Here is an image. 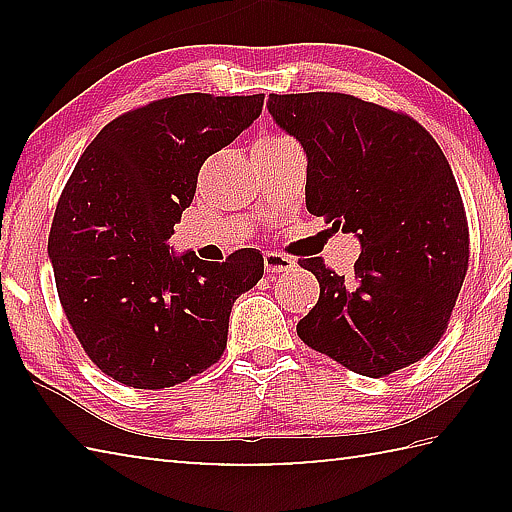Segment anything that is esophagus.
Returning <instances> with one entry per match:
<instances>
[{
  "label": "esophagus",
  "instance_id": "34e87169",
  "mask_svg": "<svg viewBox=\"0 0 512 512\" xmlns=\"http://www.w3.org/2000/svg\"><path fill=\"white\" fill-rule=\"evenodd\" d=\"M296 268V259L289 257V255H282V253H266L264 255V271L268 275H277V273H284V271H293Z\"/></svg>",
  "mask_w": 512,
  "mask_h": 512
}]
</instances>
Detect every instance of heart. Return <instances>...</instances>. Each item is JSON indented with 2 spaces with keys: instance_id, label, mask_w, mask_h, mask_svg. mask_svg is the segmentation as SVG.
Wrapping results in <instances>:
<instances>
[{
  "instance_id": "heart-1",
  "label": "heart",
  "mask_w": 512,
  "mask_h": 512,
  "mask_svg": "<svg viewBox=\"0 0 512 512\" xmlns=\"http://www.w3.org/2000/svg\"><path fill=\"white\" fill-rule=\"evenodd\" d=\"M264 140H271V142H284V140H289V137H280V135H271V137H264Z\"/></svg>"
}]
</instances>
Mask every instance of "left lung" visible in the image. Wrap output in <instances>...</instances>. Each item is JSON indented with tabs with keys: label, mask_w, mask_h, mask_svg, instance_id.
<instances>
[{
	"label": "left lung",
	"mask_w": 512,
	"mask_h": 512,
	"mask_svg": "<svg viewBox=\"0 0 512 512\" xmlns=\"http://www.w3.org/2000/svg\"><path fill=\"white\" fill-rule=\"evenodd\" d=\"M266 106L307 151L309 214L361 241L350 277L298 259L320 284L298 336L366 377L420 361L445 334L470 266L445 153L413 117L352 94H268Z\"/></svg>",
	"instance_id": "left-lung-1"
}]
</instances>
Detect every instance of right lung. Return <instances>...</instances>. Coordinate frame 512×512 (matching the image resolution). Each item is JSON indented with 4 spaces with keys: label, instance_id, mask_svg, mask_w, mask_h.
<instances>
[{
    "label": "right lung",
    "instance_id": "obj_1",
    "mask_svg": "<svg viewBox=\"0 0 512 512\" xmlns=\"http://www.w3.org/2000/svg\"><path fill=\"white\" fill-rule=\"evenodd\" d=\"M262 106L264 94L164 97L112 119L76 162L47 250L69 327L121 384L158 391L223 357L230 309L262 280L264 257L241 248L210 264L167 241L203 162Z\"/></svg>",
    "mask_w": 512,
    "mask_h": 512
}]
</instances>
